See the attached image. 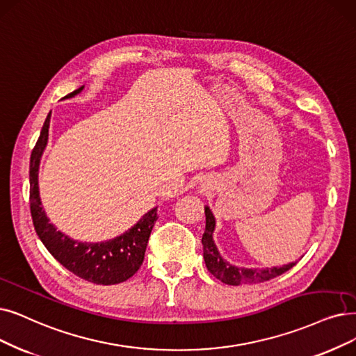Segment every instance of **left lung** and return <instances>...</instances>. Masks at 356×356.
Wrapping results in <instances>:
<instances>
[{"mask_svg": "<svg viewBox=\"0 0 356 356\" xmlns=\"http://www.w3.org/2000/svg\"><path fill=\"white\" fill-rule=\"evenodd\" d=\"M206 213V231L202 238V244H203V257L204 263L209 272L219 279L220 282L226 283V285H245V283H260L266 282L273 277L280 276L282 273L288 272L289 268H292L295 263H289L280 267H266V268H247V267H238L231 263H227L223 260L220 252L218 251V247L213 241V232H215V226L216 220L209 206L204 207Z\"/></svg>", "mask_w": 356, "mask_h": 356, "instance_id": "left-lung-1", "label": "left lung"}]
</instances>
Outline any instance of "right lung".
<instances>
[{
	"mask_svg": "<svg viewBox=\"0 0 356 356\" xmlns=\"http://www.w3.org/2000/svg\"><path fill=\"white\" fill-rule=\"evenodd\" d=\"M83 90V86L68 93L64 99L73 97ZM51 112L40 130V136L31 154V213L35 231L42 244L67 270L76 276L96 283V285H115L130 279L145 260V252L153 226L158 220V207L149 210L131 229L104 243H80L71 239L49 222L42 209L39 197L38 174L39 162L48 143Z\"/></svg>",
	"mask_w": 356,
	"mask_h": 356,
	"instance_id": "1",
	"label": "right lung"
}]
</instances>
